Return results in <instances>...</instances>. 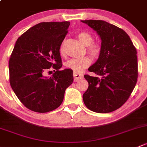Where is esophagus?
Returning a JSON list of instances; mask_svg holds the SVG:
<instances>
[{"label":"esophagus","mask_w":147,"mask_h":147,"mask_svg":"<svg viewBox=\"0 0 147 147\" xmlns=\"http://www.w3.org/2000/svg\"><path fill=\"white\" fill-rule=\"evenodd\" d=\"M83 77H84L83 74H79V73H76V72H74V82H77V81H78L79 80L82 79Z\"/></svg>","instance_id":"34e87169"}]
</instances>
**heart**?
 I'll list each match as a JSON object with an SVG mask.
<instances>
[{
	"instance_id": "heart-1",
	"label": "heart",
	"mask_w": 147,
	"mask_h": 147,
	"mask_svg": "<svg viewBox=\"0 0 147 147\" xmlns=\"http://www.w3.org/2000/svg\"><path fill=\"white\" fill-rule=\"evenodd\" d=\"M78 40L81 41L85 46H87L88 53L93 58H98L102 51V47L99 43L93 42V37L90 33L88 32H81L78 34ZM61 54H63V45H61L60 48ZM91 63L88 57H84L81 59H71L66 63V67L67 69L74 71V72H81L87 68Z\"/></svg>"
}]
</instances>
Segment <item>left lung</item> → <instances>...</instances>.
Masks as SVG:
<instances>
[{"label": "left lung", "mask_w": 147, "mask_h": 147, "mask_svg": "<svg viewBox=\"0 0 147 147\" xmlns=\"http://www.w3.org/2000/svg\"><path fill=\"white\" fill-rule=\"evenodd\" d=\"M96 31L101 51L88 71L98 76L85 75L88 88L83 95L86 106L98 113H110L126 102L138 77L137 50L129 35L118 27L103 20H81Z\"/></svg>", "instance_id": "8db88e82"}]
</instances>
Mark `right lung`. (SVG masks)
<instances>
[{
    "instance_id": "add662e5",
    "label": "right lung",
    "mask_w": 147,
    "mask_h": 147,
    "mask_svg": "<svg viewBox=\"0 0 147 147\" xmlns=\"http://www.w3.org/2000/svg\"><path fill=\"white\" fill-rule=\"evenodd\" d=\"M69 25L68 21L40 22L16 41L9 60L10 84L18 99L30 110L48 113L57 109L73 83V71L59 70L62 66L60 47ZM51 68L55 73L45 77Z\"/></svg>"
}]
</instances>
